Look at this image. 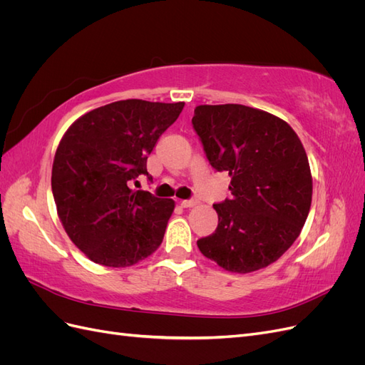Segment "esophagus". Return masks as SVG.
<instances>
[{
    "instance_id": "esophagus-1",
    "label": "esophagus",
    "mask_w": 365,
    "mask_h": 365,
    "mask_svg": "<svg viewBox=\"0 0 365 365\" xmlns=\"http://www.w3.org/2000/svg\"><path fill=\"white\" fill-rule=\"evenodd\" d=\"M197 204V200H195V197H192V200H184L181 201V207L184 208H189V207H193Z\"/></svg>"
}]
</instances>
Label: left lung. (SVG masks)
Listing matches in <instances>:
<instances>
[{"label":"left lung","instance_id":"left-lung-1","mask_svg":"<svg viewBox=\"0 0 365 365\" xmlns=\"http://www.w3.org/2000/svg\"><path fill=\"white\" fill-rule=\"evenodd\" d=\"M192 125L212 168L231 176L233 195L213 205L217 228L197 248L231 272L268 267L300 236L312 202L300 138L282 118L236 103L196 106Z\"/></svg>","mask_w":365,"mask_h":365}]
</instances>
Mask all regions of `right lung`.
I'll use <instances>...</instances> for the list:
<instances>
[{"label": "right lung", "mask_w": 365, "mask_h": 365, "mask_svg": "<svg viewBox=\"0 0 365 365\" xmlns=\"http://www.w3.org/2000/svg\"><path fill=\"white\" fill-rule=\"evenodd\" d=\"M184 108L120 101L86 113L65 132L51 170L61 222L88 259L130 267L161 245L175 202L129 182L145 175L149 153Z\"/></svg>", "instance_id": "obj_1"}]
</instances>
